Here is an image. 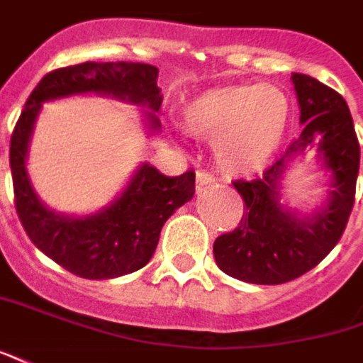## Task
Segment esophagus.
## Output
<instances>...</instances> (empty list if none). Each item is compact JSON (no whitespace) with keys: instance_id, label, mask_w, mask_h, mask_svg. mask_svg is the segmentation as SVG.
I'll return each instance as SVG.
<instances>
[{"instance_id":"34e87169","label":"esophagus","mask_w":363,"mask_h":363,"mask_svg":"<svg viewBox=\"0 0 363 363\" xmlns=\"http://www.w3.org/2000/svg\"><path fill=\"white\" fill-rule=\"evenodd\" d=\"M215 182L213 174H209L207 169H197L196 172V186L197 189H201L203 186H211Z\"/></svg>"}]
</instances>
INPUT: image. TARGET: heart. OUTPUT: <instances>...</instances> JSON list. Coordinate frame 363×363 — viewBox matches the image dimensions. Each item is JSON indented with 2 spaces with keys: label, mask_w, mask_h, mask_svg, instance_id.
Returning <instances> with one entry per match:
<instances>
[{
  "label": "heart",
  "mask_w": 363,
  "mask_h": 363,
  "mask_svg": "<svg viewBox=\"0 0 363 363\" xmlns=\"http://www.w3.org/2000/svg\"><path fill=\"white\" fill-rule=\"evenodd\" d=\"M291 101L274 84H231L201 92L184 108L186 130L213 142L217 166L229 176H253L281 148Z\"/></svg>",
  "instance_id": "b5f03b06"
}]
</instances>
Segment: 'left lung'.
I'll use <instances>...</instances> for the list:
<instances>
[{"instance_id": "1", "label": "left lung", "mask_w": 363, "mask_h": 363, "mask_svg": "<svg viewBox=\"0 0 363 363\" xmlns=\"http://www.w3.org/2000/svg\"><path fill=\"white\" fill-rule=\"evenodd\" d=\"M302 132L257 179H237L243 197L239 227L213 243L217 267L239 281L282 284L314 269L336 247L348 225L359 172V144L342 94L301 72H292ZM316 143L333 174L335 189L318 214L302 220L280 206L278 186L288 162Z\"/></svg>"}]
</instances>
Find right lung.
Here are the masks:
<instances>
[{
	"label": "right lung",
	"mask_w": 363,
	"mask_h": 363,
	"mask_svg": "<svg viewBox=\"0 0 363 363\" xmlns=\"http://www.w3.org/2000/svg\"><path fill=\"white\" fill-rule=\"evenodd\" d=\"M156 79L157 69L146 62L86 61L62 67L39 81L15 124L9 166L19 221L39 251L77 277L92 281L116 279L148 264L164 223L196 194V174L189 169L169 177L150 164H142L122 196L99 213L86 217L55 213L35 196L25 169L37 114L41 104L52 99L99 92L148 106L150 128L160 130V120L154 114L162 104Z\"/></svg>",
	"instance_id": "right-lung-1"
}]
</instances>
